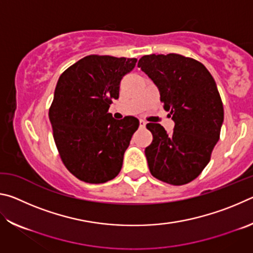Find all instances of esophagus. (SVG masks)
<instances>
[{
  "mask_svg": "<svg viewBox=\"0 0 253 253\" xmlns=\"http://www.w3.org/2000/svg\"><path fill=\"white\" fill-rule=\"evenodd\" d=\"M139 126H140V128H144L145 126H146V122L143 121V119H140V121H139Z\"/></svg>",
  "mask_w": 253,
  "mask_h": 253,
  "instance_id": "obj_1",
  "label": "esophagus"
}]
</instances>
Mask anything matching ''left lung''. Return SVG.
<instances>
[{
  "mask_svg": "<svg viewBox=\"0 0 253 253\" xmlns=\"http://www.w3.org/2000/svg\"><path fill=\"white\" fill-rule=\"evenodd\" d=\"M137 66L156 84L175 123L172 132L160 124L146 125L153 134L145 148L149 170L172 185L190 183L208 165L220 138L224 111L215 81L202 63L176 53L144 55Z\"/></svg>",
  "mask_w": 253,
  "mask_h": 253,
  "instance_id": "left-lung-1",
  "label": "left lung"
}]
</instances>
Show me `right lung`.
<instances>
[{
	"instance_id": "add662e5",
	"label": "right lung",
	"mask_w": 253,
	"mask_h": 253,
	"mask_svg": "<svg viewBox=\"0 0 253 253\" xmlns=\"http://www.w3.org/2000/svg\"><path fill=\"white\" fill-rule=\"evenodd\" d=\"M135 58L87 55L60 76L49 109L54 143L66 168L80 181L108 182L121 172L124 154L139 126L132 116L108 113Z\"/></svg>"
}]
</instances>
